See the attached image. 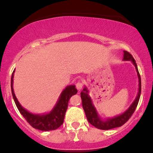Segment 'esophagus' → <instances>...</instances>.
I'll list each match as a JSON object with an SVG mask.
<instances>
[{
  "label": "esophagus",
  "mask_w": 153,
  "mask_h": 153,
  "mask_svg": "<svg viewBox=\"0 0 153 153\" xmlns=\"http://www.w3.org/2000/svg\"><path fill=\"white\" fill-rule=\"evenodd\" d=\"M76 88L78 89V91H80L82 88V83L81 82H78L76 83Z\"/></svg>",
  "instance_id": "34e87169"
}]
</instances>
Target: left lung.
Returning <instances> with one entry per match:
<instances>
[{"mask_svg": "<svg viewBox=\"0 0 153 153\" xmlns=\"http://www.w3.org/2000/svg\"><path fill=\"white\" fill-rule=\"evenodd\" d=\"M124 61H131L133 63L136 69L137 73L138 76L139 81V88L138 93L135 98L134 101L130 105V106L127 108V110L122 114L119 115L115 116V117H111V118H107L106 119H103L100 117L98 113L96 107L94 106V103H93L92 99L89 96V91L88 90L87 87L85 86L80 93V97L82 99V105L84 111H85V116H86L88 121L90 124L94 126L95 127L98 128L99 129H103V130H108V129H113V128L119 127L122 126L123 124H125L126 122L129 120L131 116L134 113L136 109L139 100H140V94H141V78H140V73H139L136 61L134 60V57L131 56V54L127 51H124V57H123Z\"/></svg>", "mask_w": 153, "mask_h": 153, "instance_id": "left-lung-1", "label": "left lung"}]
</instances>
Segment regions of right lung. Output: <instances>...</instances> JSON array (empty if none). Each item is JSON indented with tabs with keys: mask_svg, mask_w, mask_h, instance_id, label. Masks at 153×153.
Instances as JSON below:
<instances>
[{
	"mask_svg": "<svg viewBox=\"0 0 153 153\" xmlns=\"http://www.w3.org/2000/svg\"><path fill=\"white\" fill-rule=\"evenodd\" d=\"M13 71L10 80V87L13 99L20 113L25 118L28 123L35 129L42 131L54 130L60 127L64 122L65 115L68 108V101L72 96L76 94L78 91L75 88V85H68L61 93L57 103L50 112L45 114H33L24 108L19 102L13 91Z\"/></svg>",
	"mask_w": 153,
	"mask_h": 153,
	"instance_id": "obj_1",
	"label": "right lung"
}]
</instances>
